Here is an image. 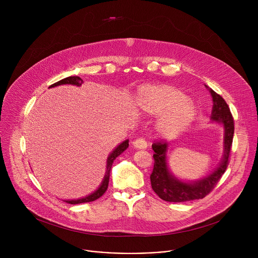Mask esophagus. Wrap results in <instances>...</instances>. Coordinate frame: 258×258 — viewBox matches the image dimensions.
Returning a JSON list of instances; mask_svg holds the SVG:
<instances>
[{
	"mask_svg": "<svg viewBox=\"0 0 258 258\" xmlns=\"http://www.w3.org/2000/svg\"><path fill=\"white\" fill-rule=\"evenodd\" d=\"M132 145H133V147H135V148H137V149H145V148H147V141L145 140V138L141 137V138H138V139L134 140Z\"/></svg>",
	"mask_w": 258,
	"mask_h": 258,
	"instance_id": "1",
	"label": "esophagus"
}]
</instances>
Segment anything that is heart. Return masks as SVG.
<instances>
[{
	"instance_id": "heart-1",
	"label": "heart",
	"mask_w": 258,
	"mask_h": 258,
	"mask_svg": "<svg viewBox=\"0 0 258 258\" xmlns=\"http://www.w3.org/2000/svg\"><path fill=\"white\" fill-rule=\"evenodd\" d=\"M140 109L148 114L163 113L158 130L172 136L185 128L194 118L195 107L180 90L168 85H146L137 95Z\"/></svg>"
}]
</instances>
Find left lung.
<instances>
[{
  "instance_id": "1",
  "label": "left lung",
  "mask_w": 258,
  "mask_h": 258,
  "mask_svg": "<svg viewBox=\"0 0 258 258\" xmlns=\"http://www.w3.org/2000/svg\"><path fill=\"white\" fill-rule=\"evenodd\" d=\"M209 92L213 100L211 119L222 122L225 126V155L223 161L208 176L191 183L182 182L173 177L168 171L165 155L167 143L163 140L155 141L152 145L155 153L153 154L154 166L150 179L153 191L164 201L186 202L204 198L214 189L229 165L235 130L234 118L224 98L211 89H209Z\"/></svg>"
}]
</instances>
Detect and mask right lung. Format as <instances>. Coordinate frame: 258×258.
I'll use <instances>...</instances> for the list:
<instances>
[{
  "label": "right lung",
  "instance_id": "add662e5",
  "mask_svg": "<svg viewBox=\"0 0 258 258\" xmlns=\"http://www.w3.org/2000/svg\"><path fill=\"white\" fill-rule=\"evenodd\" d=\"M83 83H84V81L80 77H69V78L63 79V80L51 85L50 88H54V87H57V86H60V85H76V86L80 87V86H82ZM127 147H128V141L126 140V141L122 142L119 146H117V148H115L114 151L109 155V157L107 159V170H106L103 182H102V185L99 187V189L97 191H95L93 194H91V195H89L85 198L78 199V200H65V202H67L69 204H80V203L92 202V201H95L98 198H100L106 192V190L108 188L110 170H111V166H112L113 161L116 159L117 156H119L127 148Z\"/></svg>",
  "mask_w": 258,
  "mask_h": 258
}]
</instances>
